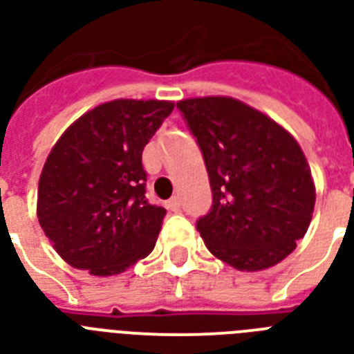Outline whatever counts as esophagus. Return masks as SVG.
Wrapping results in <instances>:
<instances>
[{
	"label": "esophagus",
	"mask_w": 354,
	"mask_h": 354,
	"mask_svg": "<svg viewBox=\"0 0 354 354\" xmlns=\"http://www.w3.org/2000/svg\"><path fill=\"white\" fill-rule=\"evenodd\" d=\"M167 209H171V211L180 209V196H172V198L167 202Z\"/></svg>",
	"instance_id": "34e87169"
}]
</instances>
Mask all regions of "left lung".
<instances>
[{"label": "left lung", "instance_id": "obj_1", "mask_svg": "<svg viewBox=\"0 0 354 354\" xmlns=\"http://www.w3.org/2000/svg\"><path fill=\"white\" fill-rule=\"evenodd\" d=\"M204 154L213 205L196 230L215 257L242 272L281 263L313 221L316 187L301 147L266 113L233 97L176 104Z\"/></svg>", "mask_w": 354, "mask_h": 354}]
</instances>
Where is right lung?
Wrapping results in <instances>:
<instances>
[{
    "label": "right lung",
    "instance_id": "right-lung-1",
    "mask_svg": "<svg viewBox=\"0 0 354 354\" xmlns=\"http://www.w3.org/2000/svg\"><path fill=\"white\" fill-rule=\"evenodd\" d=\"M174 102L115 99L80 115L47 156L36 215L57 253L91 275H118L154 250L167 211L145 196L141 163Z\"/></svg>",
    "mask_w": 354,
    "mask_h": 354
}]
</instances>
